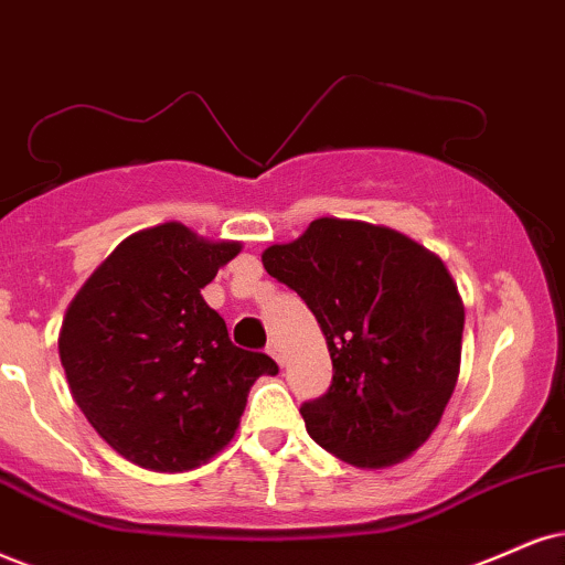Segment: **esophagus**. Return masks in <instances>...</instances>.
Returning <instances> with one entry per match:
<instances>
[{
    "instance_id": "obj_1",
    "label": "esophagus",
    "mask_w": 565,
    "mask_h": 565,
    "mask_svg": "<svg viewBox=\"0 0 565 565\" xmlns=\"http://www.w3.org/2000/svg\"><path fill=\"white\" fill-rule=\"evenodd\" d=\"M267 353H269V356L271 359H275L277 361V364H285V351H282V345L280 343H277V340H271V343L267 345Z\"/></svg>"
}]
</instances>
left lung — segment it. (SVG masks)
Here are the masks:
<instances>
[{
	"instance_id": "1",
	"label": "left lung",
	"mask_w": 565,
	"mask_h": 565,
	"mask_svg": "<svg viewBox=\"0 0 565 565\" xmlns=\"http://www.w3.org/2000/svg\"><path fill=\"white\" fill-rule=\"evenodd\" d=\"M262 264L303 298L332 359L330 390L301 406L306 431L359 469L414 456L461 372L463 301L440 256L393 227L319 217Z\"/></svg>"
}]
</instances>
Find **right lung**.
I'll list each match as a JSON object with an SVG mask.
<instances>
[{
    "instance_id": "1",
    "label": "right lung",
    "mask_w": 565,
    "mask_h": 565,
    "mask_svg": "<svg viewBox=\"0 0 565 565\" xmlns=\"http://www.w3.org/2000/svg\"><path fill=\"white\" fill-rule=\"evenodd\" d=\"M180 222L138 230L70 301L60 361L90 427L130 463L191 471L235 437L248 390L277 374L267 353L230 343L201 296L241 254Z\"/></svg>"
}]
</instances>
